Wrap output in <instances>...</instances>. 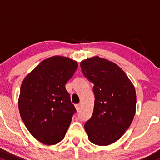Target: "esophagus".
<instances>
[{"label":"esophagus","instance_id":"34e87169","mask_svg":"<svg viewBox=\"0 0 160 160\" xmlns=\"http://www.w3.org/2000/svg\"><path fill=\"white\" fill-rule=\"evenodd\" d=\"M75 107L77 112L80 111V108H81V105H80V104H77V105H75Z\"/></svg>","mask_w":160,"mask_h":160}]
</instances>
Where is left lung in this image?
I'll list each match as a JSON object with an SVG mask.
<instances>
[{"label":"left lung","mask_w":160,"mask_h":160,"mask_svg":"<svg viewBox=\"0 0 160 160\" xmlns=\"http://www.w3.org/2000/svg\"><path fill=\"white\" fill-rule=\"evenodd\" d=\"M80 67L94 84V111L85 123V131L92 143L110 145L132 123L136 110L134 87L121 68L98 56L82 61Z\"/></svg>","instance_id":"1"}]
</instances>
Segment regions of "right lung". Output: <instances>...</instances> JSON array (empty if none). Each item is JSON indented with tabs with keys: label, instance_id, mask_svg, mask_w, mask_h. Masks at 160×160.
Here are the masks:
<instances>
[{
	"label": "right lung",
	"instance_id": "obj_1",
	"mask_svg": "<svg viewBox=\"0 0 160 160\" xmlns=\"http://www.w3.org/2000/svg\"><path fill=\"white\" fill-rule=\"evenodd\" d=\"M77 67L74 60L52 56L41 62L22 83L20 116L30 134L44 145H55L64 138L77 112L65 85Z\"/></svg>",
	"mask_w": 160,
	"mask_h": 160
}]
</instances>
